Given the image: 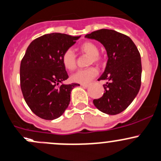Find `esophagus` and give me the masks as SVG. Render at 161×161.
<instances>
[{
	"label": "esophagus",
	"instance_id": "obj_1",
	"mask_svg": "<svg viewBox=\"0 0 161 161\" xmlns=\"http://www.w3.org/2000/svg\"><path fill=\"white\" fill-rule=\"evenodd\" d=\"M80 85L82 86L83 87H87L89 86V84H81Z\"/></svg>",
	"mask_w": 161,
	"mask_h": 161
}]
</instances>
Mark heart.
<instances>
[{
  "label": "heart",
  "instance_id": "heart-1",
  "mask_svg": "<svg viewBox=\"0 0 161 161\" xmlns=\"http://www.w3.org/2000/svg\"><path fill=\"white\" fill-rule=\"evenodd\" d=\"M79 51L83 54L90 55L89 64L102 62V57L98 55L99 49L98 45L92 41H85L79 46ZM62 63L68 70H74L77 66V56L72 49H67L62 55ZM98 69L95 67H89L86 69H79L71 75L70 78L74 82L79 84H87L93 80L98 74Z\"/></svg>",
  "mask_w": 161,
  "mask_h": 161
}]
</instances>
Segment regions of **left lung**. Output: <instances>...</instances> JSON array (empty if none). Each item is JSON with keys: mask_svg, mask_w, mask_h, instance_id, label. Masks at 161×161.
<instances>
[{"mask_svg": "<svg viewBox=\"0 0 161 161\" xmlns=\"http://www.w3.org/2000/svg\"><path fill=\"white\" fill-rule=\"evenodd\" d=\"M85 37L99 41L108 55L104 73L98 80H106L101 98L94 99L95 107L103 113L116 115L128 107L141 87L140 53L129 36L113 30L102 29Z\"/></svg>", "mask_w": 161, "mask_h": 161, "instance_id": "left-lung-1", "label": "left lung"}]
</instances>
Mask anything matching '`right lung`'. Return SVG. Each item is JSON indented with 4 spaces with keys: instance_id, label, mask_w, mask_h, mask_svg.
Segmentation results:
<instances>
[{
    "instance_id": "obj_1",
    "label": "right lung",
    "mask_w": 161,
    "mask_h": 161,
    "mask_svg": "<svg viewBox=\"0 0 161 161\" xmlns=\"http://www.w3.org/2000/svg\"><path fill=\"white\" fill-rule=\"evenodd\" d=\"M80 36L59 33L33 40L20 64V86L32 112L44 120L59 117L67 109L72 89L80 84H61L68 79L62 55Z\"/></svg>"
}]
</instances>
